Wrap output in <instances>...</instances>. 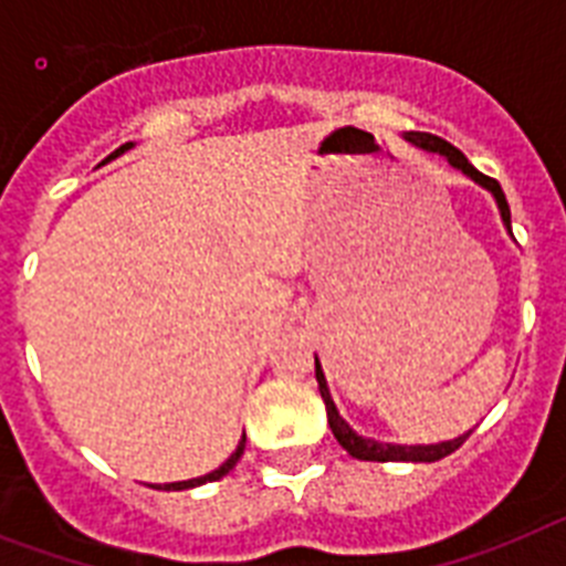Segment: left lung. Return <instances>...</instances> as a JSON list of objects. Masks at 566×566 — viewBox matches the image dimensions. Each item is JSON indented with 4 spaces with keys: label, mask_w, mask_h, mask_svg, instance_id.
I'll use <instances>...</instances> for the list:
<instances>
[{
    "label": "left lung",
    "mask_w": 566,
    "mask_h": 566,
    "mask_svg": "<svg viewBox=\"0 0 566 566\" xmlns=\"http://www.w3.org/2000/svg\"><path fill=\"white\" fill-rule=\"evenodd\" d=\"M407 142H412L416 147H421V150H427V154H439L444 156L450 165L455 167V170H461L464 176H470V179L475 181V185H481V188H488L490 193L495 196V205H499L501 210V222H504V228H507V233H513V228H510V205L507 199H504V190H501V185L495 179H490V176L479 174L470 161H467V156L461 154L459 147H453L450 142L439 139V136L432 134H405ZM316 381H318V392H322L324 399V407H327V424H331L333 436H336L338 444L347 450V453L353 455V459L358 461H439L444 459V455L455 453L461 444H464L467 439H470V432H464V436H459V439H450V441H441V444H385V441H376V439H365V436H358L356 430H353L347 421L338 416L336 405H333L331 399V390H327V378H324L322 373V365H318L316 358Z\"/></svg>",
    "instance_id": "obj_1"
}]
</instances>
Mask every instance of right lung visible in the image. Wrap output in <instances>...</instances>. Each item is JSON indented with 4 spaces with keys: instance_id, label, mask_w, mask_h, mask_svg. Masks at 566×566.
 I'll return each instance as SVG.
<instances>
[{
    "instance_id": "obj_1",
    "label": "right lung",
    "mask_w": 566,
    "mask_h": 566,
    "mask_svg": "<svg viewBox=\"0 0 566 566\" xmlns=\"http://www.w3.org/2000/svg\"><path fill=\"white\" fill-rule=\"evenodd\" d=\"M130 147H134V142H127V145L116 147V150H113V154L107 156L105 161L116 159V156H122V154H125V150H130ZM105 161H102V165H105ZM244 441H248V439H244V436H242V441H239V447H235L233 453H230V459L224 461V464L219 467V470H213V473L199 475V479H188V481H174V484H159V488H156V490H190V488H199V484H208V481H219V479H222V475H228L230 470H233L235 461L242 459V453H244Z\"/></svg>"
}]
</instances>
